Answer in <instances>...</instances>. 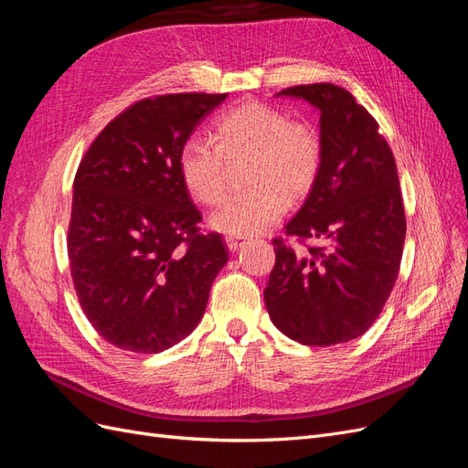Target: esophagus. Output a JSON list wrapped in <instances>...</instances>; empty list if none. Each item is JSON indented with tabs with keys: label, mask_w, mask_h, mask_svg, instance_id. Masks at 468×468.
Masks as SVG:
<instances>
[{
	"label": "esophagus",
	"mask_w": 468,
	"mask_h": 468,
	"mask_svg": "<svg viewBox=\"0 0 468 468\" xmlns=\"http://www.w3.org/2000/svg\"><path fill=\"white\" fill-rule=\"evenodd\" d=\"M226 246H229V250H230V251H236L239 246H242V239H238V238L229 236V238H226Z\"/></svg>",
	"instance_id": "34e87169"
}]
</instances>
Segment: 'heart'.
<instances>
[{
    "instance_id": "b5f03b06",
    "label": "heart",
    "mask_w": 468,
    "mask_h": 468,
    "mask_svg": "<svg viewBox=\"0 0 468 468\" xmlns=\"http://www.w3.org/2000/svg\"><path fill=\"white\" fill-rule=\"evenodd\" d=\"M215 143L189 136L177 154L183 187L193 201L217 203L226 187V162L250 158L246 179L253 189L232 193L208 222L229 236L263 232L313 191L322 167V138L306 121L260 101H248L215 122Z\"/></svg>"
}]
</instances>
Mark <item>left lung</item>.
Returning a JSON list of instances; mask_svg holds the SVG:
<instances>
[{
    "instance_id": "left-lung-1",
    "label": "left lung",
    "mask_w": 468,
    "mask_h": 468,
    "mask_svg": "<svg viewBox=\"0 0 468 468\" xmlns=\"http://www.w3.org/2000/svg\"><path fill=\"white\" fill-rule=\"evenodd\" d=\"M277 95L320 111L322 167L285 234L323 246L294 251L273 239L265 306L294 342L344 344L371 328L399 277L406 238L399 172L378 122L344 88L308 83Z\"/></svg>"
}]
</instances>
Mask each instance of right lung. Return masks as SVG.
I'll list each match as a JSON object with an SVG mask.
<instances>
[{"mask_svg": "<svg viewBox=\"0 0 468 468\" xmlns=\"http://www.w3.org/2000/svg\"><path fill=\"white\" fill-rule=\"evenodd\" d=\"M226 93L140 99L99 133L76 172L68 226L69 273L81 310L105 342L160 353L205 314L229 261L218 232L177 169L181 144Z\"/></svg>", "mask_w": 468, "mask_h": 468, "instance_id": "obj_1", "label": "right lung"}]
</instances>
